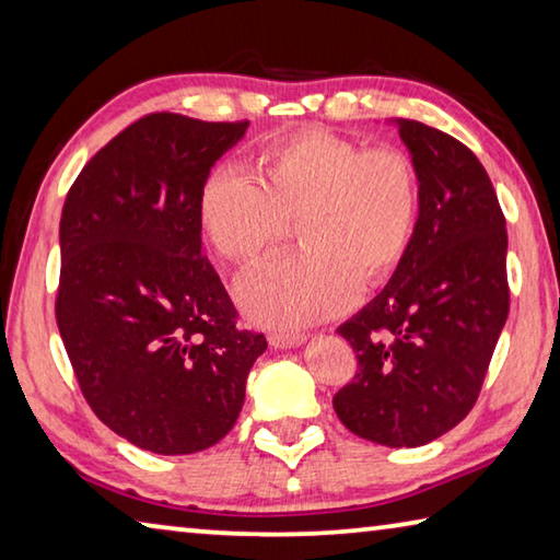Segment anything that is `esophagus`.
<instances>
[{
    "label": "esophagus",
    "instance_id": "esophagus-1",
    "mask_svg": "<svg viewBox=\"0 0 560 560\" xmlns=\"http://www.w3.org/2000/svg\"><path fill=\"white\" fill-rule=\"evenodd\" d=\"M306 336L303 334H271L269 336V343L273 348H299Z\"/></svg>",
    "mask_w": 560,
    "mask_h": 560
}]
</instances>
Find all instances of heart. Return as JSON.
<instances>
[{
  "instance_id": "1",
  "label": "heart",
  "mask_w": 560,
  "mask_h": 560,
  "mask_svg": "<svg viewBox=\"0 0 560 560\" xmlns=\"http://www.w3.org/2000/svg\"><path fill=\"white\" fill-rule=\"evenodd\" d=\"M257 179L217 170L200 195V224L226 261L254 267L296 224L306 252L271 261L240 287L261 326H311L350 306L402 267L420 224L422 185L397 148L365 150L328 130H299L257 155Z\"/></svg>"
}]
</instances>
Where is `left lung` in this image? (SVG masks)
<instances>
[{
    "mask_svg": "<svg viewBox=\"0 0 560 560\" xmlns=\"http://www.w3.org/2000/svg\"><path fill=\"white\" fill-rule=\"evenodd\" d=\"M422 207L402 267L338 326L358 373L334 395L338 420L385 447L442 438L477 402L509 316L506 220L485 165L438 128L400 118Z\"/></svg>",
    "mask_w": 560,
    "mask_h": 560,
    "instance_id": "8db88e82",
    "label": "left lung"
}]
</instances>
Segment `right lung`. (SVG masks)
I'll use <instances>...</instances> for the list:
<instances>
[{
    "instance_id": "1",
    "label": "right lung",
    "mask_w": 560,
    "mask_h": 560,
    "mask_svg": "<svg viewBox=\"0 0 560 560\" xmlns=\"http://www.w3.org/2000/svg\"><path fill=\"white\" fill-rule=\"evenodd\" d=\"M246 126L148 113L66 195L56 324L91 410L140 450L220 442L267 350L202 254V187Z\"/></svg>"
}]
</instances>
